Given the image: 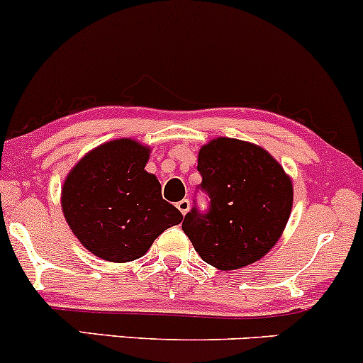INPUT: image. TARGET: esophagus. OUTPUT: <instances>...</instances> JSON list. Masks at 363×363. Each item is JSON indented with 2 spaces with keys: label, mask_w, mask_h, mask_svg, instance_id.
I'll list each match as a JSON object with an SVG mask.
<instances>
[{
  "label": "esophagus",
  "mask_w": 363,
  "mask_h": 363,
  "mask_svg": "<svg viewBox=\"0 0 363 363\" xmlns=\"http://www.w3.org/2000/svg\"><path fill=\"white\" fill-rule=\"evenodd\" d=\"M176 206H177V210L181 211L182 215H186L187 211H189V199H181V201H179Z\"/></svg>",
  "instance_id": "34e87169"
}]
</instances>
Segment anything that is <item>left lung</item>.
<instances>
[{
    "label": "left lung",
    "mask_w": 363,
    "mask_h": 363,
    "mask_svg": "<svg viewBox=\"0 0 363 363\" xmlns=\"http://www.w3.org/2000/svg\"><path fill=\"white\" fill-rule=\"evenodd\" d=\"M198 170L210 206L199 211L194 205L182 222L196 252L223 272L259 261L290 218V177L264 148L235 138L201 147Z\"/></svg>",
    "instance_id": "8db88e82"
}]
</instances>
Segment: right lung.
Here are the masks:
<instances>
[{
    "label": "right lung",
    "mask_w": 363,
    "mask_h": 363,
    "mask_svg": "<svg viewBox=\"0 0 363 363\" xmlns=\"http://www.w3.org/2000/svg\"><path fill=\"white\" fill-rule=\"evenodd\" d=\"M150 148L121 138L94 148L66 177L61 206L77 239L95 256L135 261L182 213L162 198V187L145 170Z\"/></svg>",
    "instance_id": "1"
}]
</instances>
